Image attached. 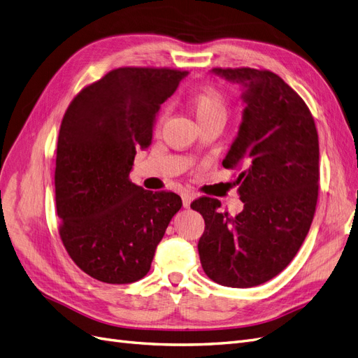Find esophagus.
<instances>
[{
  "label": "esophagus",
  "mask_w": 358,
  "mask_h": 358,
  "mask_svg": "<svg viewBox=\"0 0 358 358\" xmlns=\"http://www.w3.org/2000/svg\"><path fill=\"white\" fill-rule=\"evenodd\" d=\"M192 200H194V194H192V192H183V194H182V203H183V208H189Z\"/></svg>",
  "instance_id": "1"
}]
</instances>
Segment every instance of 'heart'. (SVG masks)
<instances>
[{
	"mask_svg": "<svg viewBox=\"0 0 358 358\" xmlns=\"http://www.w3.org/2000/svg\"><path fill=\"white\" fill-rule=\"evenodd\" d=\"M188 107L196 116L200 127L209 124H224L229 113V100L221 90L208 85L194 91L188 96ZM164 121V113L159 116V124Z\"/></svg>",
	"mask_w": 358,
	"mask_h": 358,
	"instance_id": "obj_1",
	"label": "heart"
}]
</instances>
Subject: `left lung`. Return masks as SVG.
<instances>
[{
    "instance_id": "obj_1",
    "label": "left lung",
    "mask_w": 358,
    "mask_h": 358,
    "mask_svg": "<svg viewBox=\"0 0 358 358\" xmlns=\"http://www.w3.org/2000/svg\"><path fill=\"white\" fill-rule=\"evenodd\" d=\"M212 71L245 85L239 134L222 161L241 171L243 210L231 216L216 199L194 200L204 220L199 254L213 282L251 288L282 272L306 239L318 201V133L306 103L273 71Z\"/></svg>"
}]
</instances>
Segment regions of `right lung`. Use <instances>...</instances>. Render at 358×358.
I'll return each mask as SVG.
<instances>
[{
    "mask_svg": "<svg viewBox=\"0 0 358 358\" xmlns=\"http://www.w3.org/2000/svg\"><path fill=\"white\" fill-rule=\"evenodd\" d=\"M188 71L121 67L74 96L62 117L55 167L59 237L70 258L106 284H131L150 268L182 200L129 180L136 149L152 140L155 115Z\"/></svg>",
    "mask_w": 358,
    "mask_h": 358,
    "instance_id": "right-lung-1",
    "label": "right lung"
}]
</instances>
